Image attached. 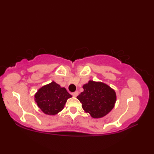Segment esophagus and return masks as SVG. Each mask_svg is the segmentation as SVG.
Returning <instances> with one entry per match:
<instances>
[{
	"instance_id": "obj_1",
	"label": "esophagus",
	"mask_w": 154,
	"mask_h": 154,
	"mask_svg": "<svg viewBox=\"0 0 154 154\" xmlns=\"http://www.w3.org/2000/svg\"><path fill=\"white\" fill-rule=\"evenodd\" d=\"M78 94H79V92H78L77 91H75V92L72 93V96H74V97H77V96H78Z\"/></svg>"
}]
</instances>
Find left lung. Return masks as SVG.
Listing matches in <instances>:
<instances>
[{
  "label": "left lung",
  "instance_id": "obj_1",
  "mask_svg": "<svg viewBox=\"0 0 154 154\" xmlns=\"http://www.w3.org/2000/svg\"><path fill=\"white\" fill-rule=\"evenodd\" d=\"M83 88V92L77 98L82 103L83 110L93 118H103L113 109L116 94L108 85L89 81Z\"/></svg>",
  "mask_w": 154,
  "mask_h": 154
}]
</instances>
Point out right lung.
<instances>
[{
	"instance_id": "add662e5",
	"label": "right lung",
	"mask_w": 154,
	"mask_h": 154,
	"mask_svg": "<svg viewBox=\"0 0 154 154\" xmlns=\"http://www.w3.org/2000/svg\"><path fill=\"white\" fill-rule=\"evenodd\" d=\"M72 96L66 88L52 82L41 88L35 95V102L44 113L54 116L64 109L68 98Z\"/></svg>"
}]
</instances>
